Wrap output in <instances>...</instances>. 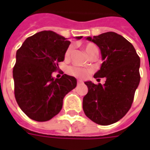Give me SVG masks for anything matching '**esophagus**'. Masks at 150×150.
Segmentation results:
<instances>
[{
  "label": "esophagus",
  "instance_id": "obj_1",
  "mask_svg": "<svg viewBox=\"0 0 150 150\" xmlns=\"http://www.w3.org/2000/svg\"><path fill=\"white\" fill-rule=\"evenodd\" d=\"M83 80H80V79H78V81H77V83L78 84H80V83H83Z\"/></svg>",
  "mask_w": 150,
  "mask_h": 150
}]
</instances>
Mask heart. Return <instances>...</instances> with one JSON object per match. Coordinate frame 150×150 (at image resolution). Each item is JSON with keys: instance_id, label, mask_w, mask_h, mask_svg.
I'll return each mask as SVG.
<instances>
[{"instance_id": "b5f03b06", "label": "heart", "mask_w": 150, "mask_h": 150, "mask_svg": "<svg viewBox=\"0 0 150 150\" xmlns=\"http://www.w3.org/2000/svg\"><path fill=\"white\" fill-rule=\"evenodd\" d=\"M84 50L86 53L88 54V55L89 57H91V55L94 54H98L99 50H98L97 46H96L93 43H88L84 47ZM72 54V47L70 46L68 47V49L66 50L65 54H64V59L65 60H69L71 58V55ZM68 74L71 75L75 76V77H79V78H86L88 77V75H89L90 71H88L87 69L81 68V67H71L68 68Z\"/></svg>"}]
</instances>
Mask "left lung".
<instances>
[{
  "label": "left lung",
  "instance_id": "8db88e82",
  "mask_svg": "<svg viewBox=\"0 0 150 150\" xmlns=\"http://www.w3.org/2000/svg\"><path fill=\"white\" fill-rule=\"evenodd\" d=\"M86 39L100 50L103 63L94 78H105L104 85L85 82L88 92L83 99V109L88 118L108 125L125 116L132 106L140 83V58L129 41L114 32Z\"/></svg>",
  "mask_w": 150,
  "mask_h": 150
}]
</instances>
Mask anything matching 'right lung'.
<instances>
[{
    "label": "right lung",
    "instance_id": "obj_1",
    "mask_svg": "<svg viewBox=\"0 0 150 150\" xmlns=\"http://www.w3.org/2000/svg\"><path fill=\"white\" fill-rule=\"evenodd\" d=\"M70 43L54 31L44 30L27 38L18 50L13 70L15 99L30 119L42 122L53 118L62 109L64 96L76 87L73 76H52Z\"/></svg>",
    "mask_w": 150,
    "mask_h": 150
}]
</instances>
